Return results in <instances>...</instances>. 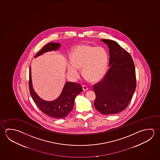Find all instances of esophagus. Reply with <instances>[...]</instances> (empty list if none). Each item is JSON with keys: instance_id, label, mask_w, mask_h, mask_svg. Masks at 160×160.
<instances>
[{"instance_id": "obj_1", "label": "esophagus", "mask_w": 160, "mask_h": 160, "mask_svg": "<svg viewBox=\"0 0 160 160\" xmlns=\"http://www.w3.org/2000/svg\"><path fill=\"white\" fill-rule=\"evenodd\" d=\"M82 89L84 90V91H87V90L88 89V87H87V85H82Z\"/></svg>"}]
</instances>
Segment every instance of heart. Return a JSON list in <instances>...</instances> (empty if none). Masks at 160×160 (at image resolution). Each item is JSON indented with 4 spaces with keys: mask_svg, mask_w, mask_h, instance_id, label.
I'll use <instances>...</instances> for the list:
<instances>
[{
    "mask_svg": "<svg viewBox=\"0 0 160 160\" xmlns=\"http://www.w3.org/2000/svg\"><path fill=\"white\" fill-rule=\"evenodd\" d=\"M71 61L68 65L70 73L77 78L79 75L78 68H82L84 78L90 82H95L101 80L106 72L108 56L103 47L81 45L73 49Z\"/></svg>",
    "mask_w": 160,
    "mask_h": 160,
    "instance_id": "heart-1",
    "label": "heart"
}]
</instances>
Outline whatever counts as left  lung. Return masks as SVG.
<instances>
[{
  "label": "left lung",
  "mask_w": 160,
  "mask_h": 160,
  "mask_svg": "<svg viewBox=\"0 0 160 160\" xmlns=\"http://www.w3.org/2000/svg\"><path fill=\"white\" fill-rule=\"evenodd\" d=\"M109 48L110 66L101 80L94 84V106L104 115L116 114L126 109L136 88V74L132 56L118 43L102 39Z\"/></svg>",
  "instance_id": "1"
}]
</instances>
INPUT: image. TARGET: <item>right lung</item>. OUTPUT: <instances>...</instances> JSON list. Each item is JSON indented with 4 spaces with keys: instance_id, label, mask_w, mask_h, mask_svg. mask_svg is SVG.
Masks as SVG:
<instances>
[{
    "instance_id": "1",
    "label": "right lung",
    "mask_w": 160,
    "mask_h": 160,
    "mask_svg": "<svg viewBox=\"0 0 160 160\" xmlns=\"http://www.w3.org/2000/svg\"><path fill=\"white\" fill-rule=\"evenodd\" d=\"M59 47L60 44L57 42L48 43L42 47L35 57H37L46 52L57 50ZM31 74V67H30L28 81L30 93L40 110L51 118H66L73 109L74 101L76 96L82 91L81 85L76 82H67L59 97L55 101L47 102L42 100L34 92L32 85Z\"/></svg>"
}]
</instances>
